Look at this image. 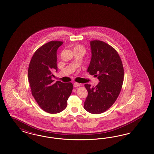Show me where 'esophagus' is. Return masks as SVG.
Returning a JSON list of instances; mask_svg holds the SVG:
<instances>
[{
    "label": "esophagus",
    "mask_w": 154,
    "mask_h": 154,
    "mask_svg": "<svg viewBox=\"0 0 154 154\" xmlns=\"http://www.w3.org/2000/svg\"><path fill=\"white\" fill-rule=\"evenodd\" d=\"M80 85L79 83H74V87H79L80 86Z\"/></svg>",
    "instance_id": "34e87169"
}]
</instances>
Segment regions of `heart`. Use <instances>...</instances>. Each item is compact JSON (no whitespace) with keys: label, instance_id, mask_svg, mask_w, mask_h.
<instances>
[{"label":"heart","instance_id":"b5f03b06","mask_svg":"<svg viewBox=\"0 0 154 154\" xmlns=\"http://www.w3.org/2000/svg\"><path fill=\"white\" fill-rule=\"evenodd\" d=\"M75 48H83V47H82V46H80V45H76V46H75L74 49Z\"/></svg>","mask_w":154,"mask_h":154}]
</instances>
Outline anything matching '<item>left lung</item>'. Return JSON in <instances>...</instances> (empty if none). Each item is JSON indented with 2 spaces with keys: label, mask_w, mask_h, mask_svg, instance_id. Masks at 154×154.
Returning a JSON list of instances; mask_svg holds the SVG:
<instances>
[{
  "label": "left lung",
  "mask_w": 154,
  "mask_h": 154,
  "mask_svg": "<svg viewBox=\"0 0 154 154\" xmlns=\"http://www.w3.org/2000/svg\"><path fill=\"white\" fill-rule=\"evenodd\" d=\"M91 62L87 69L99 80L95 87L85 84L88 91L84 108L93 114L103 113L114 104L121 91L124 69L118 52L112 47L100 40L90 42Z\"/></svg>",
  "instance_id": "1"
}]
</instances>
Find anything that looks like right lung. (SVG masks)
I'll return each mask as SVG.
<instances>
[{
	"label": "right lung",
	"mask_w": 154,
	"mask_h": 154,
	"mask_svg": "<svg viewBox=\"0 0 154 154\" xmlns=\"http://www.w3.org/2000/svg\"><path fill=\"white\" fill-rule=\"evenodd\" d=\"M63 42L51 41L35 52L29 64L28 77L32 95L40 108L50 114L62 112L67 107L73 85L57 81L53 83L54 71H57V48Z\"/></svg>",
	"instance_id": "add662e5"
}]
</instances>
